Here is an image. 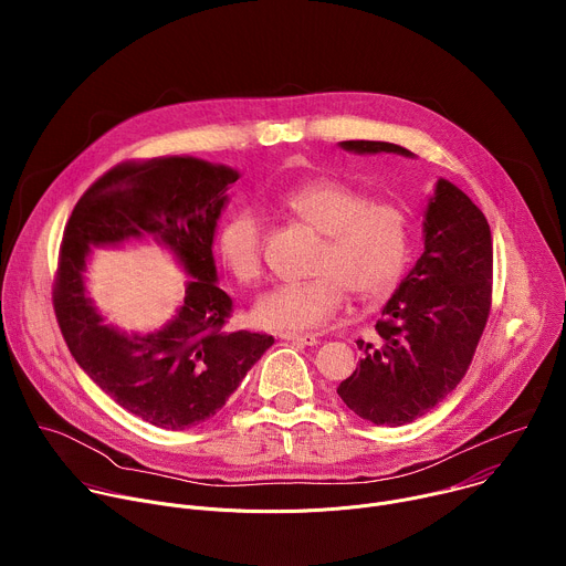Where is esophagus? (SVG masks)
I'll list each match as a JSON object with an SVG mask.
<instances>
[{
    "instance_id": "34e87169",
    "label": "esophagus",
    "mask_w": 566,
    "mask_h": 566,
    "mask_svg": "<svg viewBox=\"0 0 566 566\" xmlns=\"http://www.w3.org/2000/svg\"><path fill=\"white\" fill-rule=\"evenodd\" d=\"M280 338L297 343V345H306V347L317 345V336L315 334H291V332H284V334H280Z\"/></svg>"
}]
</instances>
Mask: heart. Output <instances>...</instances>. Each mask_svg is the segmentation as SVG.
<instances>
[{"label":"heart","instance_id":"b5f03b06","mask_svg":"<svg viewBox=\"0 0 566 566\" xmlns=\"http://www.w3.org/2000/svg\"><path fill=\"white\" fill-rule=\"evenodd\" d=\"M280 206L322 234L308 264L313 277L286 282L255 304V322L275 332L322 327L345 304L387 293L408 262L412 219L394 199H369L363 190L329 177L302 181L280 195ZM219 255L244 286L264 275V223L251 208L232 210L219 228Z\"/></svg>","mask_w":566,"mask_h":566}]
</instances>
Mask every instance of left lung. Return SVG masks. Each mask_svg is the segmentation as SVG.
<instances>
[{"instance_id": "obj_1", "label": "left lung", "mask_w": 566, "mask_h": 566, "mask_svg": "<svg viewBox=\"0 0 566 566\" xmlns=\"http://www.w3.org/2000/svg\"><path fill=\"white\" fill-rule=\"evenodd\" d=\"M358 154L410 149L345 140ZM426 251L376 322L378 343L338 387L345 406L376 426H406L430 412L465 376L493 306V234L483 212L441 179L426 212Z\"/></svg>"}]
</instances>
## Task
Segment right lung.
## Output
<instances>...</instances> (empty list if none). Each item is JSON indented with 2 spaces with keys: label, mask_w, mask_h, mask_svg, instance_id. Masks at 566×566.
I'll list each match as a JSON object with an SVG mask.
<instances>
[{
  "label": "right lung",
  "mask_w": 566,
  "mask_h": 566,
  "mask_svg": "<svg viewBox=\"0 0 566 566\" xmlns=\"http://www.w3.org/2000/svg\"><path fill=\"white\" fill-rule=\"evenodd\" d=\"M237 172L190 156L123 160L75 203L53 282L62 338L87 376L123 410L164 430L214 417L273 336L228 332L232 300L214 284V226ZM154 233L196 277L166 329L129 337L107 328L84 295V255L92 243Z\"/></svg>",
  "instance_id": "right-lung-1"
}]
</instances>
